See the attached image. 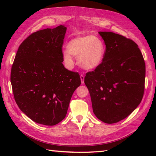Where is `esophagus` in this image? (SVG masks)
<instances>
[{
    "instance_id": "obj_1",
    "label": "esophagus",
    "mask_w": 156,
    "mask_h": 156,
    "mask_svg": "<svg viewBox=\"0 0 156 156\" xmlns=\"http://www.w3.org/2000/svg\"><path fill=\"white\" fill-rule=\"evenodd\" d=\"M80 79H81L82 84H84V76L83 74L80 75Z\"/></svg>"
}]
</instances>
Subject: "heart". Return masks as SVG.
Returning <instances> with one entry per match:
<instances>
[{
    "label": "heart",
    "instance_id": "obj_1",
    "mask_svg": "<svg viewBox=\"0 0 156 156\" xmlns=\"http://www.w3.org/2000/svg\"><path fill=\"white\" fill-rule=\"evenodd\" d=\"M68 50L63 52L66 64H74L72 55L77 58L78 65L85 69H93L101 64L106 53V45L102 39L94 35H84L69 41Z\"/></svg>",
    "mask_w": 156,
    "mask_h": 156
}]
</instances>
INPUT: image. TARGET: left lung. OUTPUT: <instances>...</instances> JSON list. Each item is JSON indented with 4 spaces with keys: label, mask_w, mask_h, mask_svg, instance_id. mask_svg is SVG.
I'll return each mask as SVG.
<instances>
[{
    "label": "left lung",
    "mask_w": 156,
    "mask_h": 156,
    "mask_svg": "<svg viewBox=\"0 0 156 156\" xmlns=\"http://www.w3.org/2000/svg\"><path fill=\"white\" fill-rule=\"evenodd\" d=\"M106 45L101 64L86 74L93 112L99 120L115 123L130 115L143 98L145 64L135 42L112 32H98Z\"/></svg>",
    "instance_id": "8db88e82"
}]
</instances>
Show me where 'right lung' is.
Instances as JSON below:
<instances>
[{
  "label": "right lung",
  "mask_w": 156,
  "mask_h": 156,
  "mask_svg": "<svg viewBox=\"0 0 156 156\" xmlns=\"http://www.w3.org/2000/svg\"><path fill=\"white\" fill-rule=\"evenodd\" d=\"M66 27L59 25L31 34L20 45L11 82L16 105L32 121L52 126L66 117L69 101L81 84L78 72L62 62Z\"/></svg>",
  "instance_id": "1"
}]
</instances>
